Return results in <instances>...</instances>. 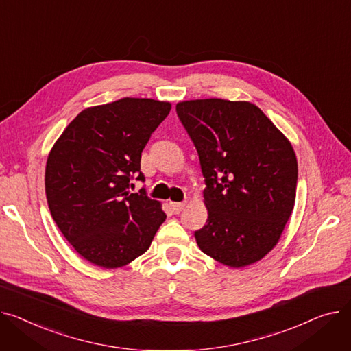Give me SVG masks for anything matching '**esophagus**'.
Returning a JSON list of instances; mask_svg holds the SVG:
<instances>
[{
  "mask_svg": "<svg viewBox=\"0 0 351 351\" xmlns=\"http://www.w3.org/2000/svg\"><path fill=\"white\" fill-rule=\"evenodd\" d=\"M170 207L174 214H180L185 207V202H170Z\"/></svg>",
  "mask_w": 351,
  "mask_h": 351,
  "instance_id": "esophagus-1",
  "label": "esophagus"
}]
</instances>
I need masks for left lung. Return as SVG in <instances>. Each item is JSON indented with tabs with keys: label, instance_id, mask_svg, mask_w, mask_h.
I'll return each mask as SVG.
<instances>
[{
	"label": "left lung",
	"instance_id": "obj_1",
	"mask_svg": "<svg viewBox=\"0 0 351 351\" xmlns=\"http://www.w3.org/2000/svg\"><path fill=\"white\" fill-rule=\"evenodd\" d=\"M176 110L207 185L208 219L194 232L199 250L231 267L258 262L293 211L298 160L291 141L250 101L198 99Z\"/></svg>",
	"mask_w": 351,
	"mask_h": 351
}]
</instances>
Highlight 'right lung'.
Here are the masks:
<instances>
[{
    "label": "right lung",
    "mask_w": 351,
    "mask_h": 351,
    "mask_svg": "<svg viewBox=\"0 0 351 351\" xmlns=\"http://www.w3.org/2000/svg\"><path fill=\"white\" fill-rule=\"evenodd\" d=\"M169 101L123 97L82 110L48 156L45 193L58 228L93 265L114 269L143 255L166 219L146 190L130 193L141 152Z\"/></svg>",
    "instance_id": "add662e5"
}]
</instances>
